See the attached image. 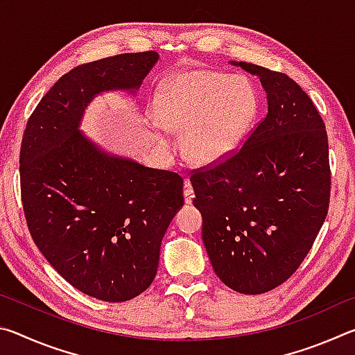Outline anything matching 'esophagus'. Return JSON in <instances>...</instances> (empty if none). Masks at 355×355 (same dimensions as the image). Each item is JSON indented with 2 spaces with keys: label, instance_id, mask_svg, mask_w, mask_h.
Segmentation results:
<instances>
[{
  "label": "esophagus",
  "instance_id": "1",
  "mask_svg": "<svg viewBox=\"0 0 355 355\" xmlns=\"http://www.w3.org/2000/svg\"><path fill=\"white\" fill-rule=\"evenodd\" d=\"M192 199H194V189H192V184L189 180H184V202L192 203Z\"/></svg>",
  "mask_w": 355,
  "mask_h": 355
}]
</instances>
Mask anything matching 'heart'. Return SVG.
Instances as JSON below:
<instances>
[{
	"label": "heart",
	"instance_id": "obj_1",
	"mask_svg": "<svg viewBox=\"0 0 355 355\" xmlns=\"http://www.w3.org/2000/svg\"><path fill=\"white\" fill-rule=\"evenodd\" d=\"M258 111L252 84L208 69H189L159 83L153 98L155 139L169 148L167 130L182 131L191 163L213 166L236 152Z\"/></svg>",
	"mask_w": 355,
	"mask_h": 355
}]
</instances>
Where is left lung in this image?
I'll use <instances>...</instances> for the list:
<instances>
[{
	"mask_svg": "<svg viewBox=\"0 0 355 355\" xmlns=\"http://www.w3.org/2000/svg\"><path fill=\"white\" fill-rule=\"evenodd\" d=\"M260 78L268 114L224 163L191 175L202 239L218 277L233 291L263 294L304 261L327 216L326 125L296 81L232 62Z\"/></svg>",
	"mask_w": 355,
	"mask_h": 355,
	"instance_id": "1",
	"label": "left lung"
}]
</instances>
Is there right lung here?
<instances>
[{
  "mask_svg": "<svg viewBox=\"0 0 355 355\" xmlns=\"http://www.w3.org/2000/svg\"><path fill=\"white\" fill-rule=\"evenodd\" d=\"M158 58L123 53L78 65L39 101L21 139V202L35 245L71 286L105 302L152 285L184 203L183 178L106 153L80 123L95 95L136 92Z\"/></svg>",
  "mask_w": 355,
  "mask_h": 355,
  "instance_id": "right-lung-1",
  "label": "right lung"
}]
</instances>
